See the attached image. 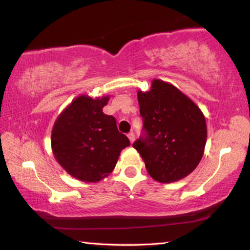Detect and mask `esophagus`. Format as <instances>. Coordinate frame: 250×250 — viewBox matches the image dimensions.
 I'll list each match as a JSON object with an SVG mask.
<instances>
[{
    "label": "esophagus",
    "instance_id": "obj_1",
    "mask_svg": "<svg viewBox=\"0 0 250 250\" xmlns=\"http://www.w3.org/2000/svg\"><path fill=\"white\" fill-rule=\"evenodd\" d=\"M128 138H129L130 142H131V143H133V141H134V133H133V132H130V133H128Z\"/></svg>",
    "mask_w": 250,
    "mask_h": 250
}]
</instances>
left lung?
Wrapping results in <instances>:
<instances>
[{
	"label": "left lung",
	"mask_w": 250,
	"mask_h": 250,
	"mask_svg": "<svg viewBox=\"0 0 250 250\" xmlns=\"http://www.w3.org/2000/svg\"><path fill=\"white\" fill-rule=\"evenodd\" d=\"M143 133L132 146L152 179L172 183L195 170L206 145L205 117L173 84L154 79L151 90L138 91Z\"/></svg>",
	"instance_id": "1"
}]
</instances>
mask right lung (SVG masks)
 Segmentation results:
<instances>
[{
    "label": "right lung",
    "instance_id": "obj_1",
    "mask_svg": "<svg viewBox=\"0 0 250 250\" xmlns=\"http://www.w3.org/2000/svg\"><path fill=\"white\" fill-rule=\"evenodd\" d=\"M109 96H79L55 121L52 149L57 162L75 179L96 183L115 168L120 152L130 146L126 135L118 131L115 117L103 108Z\"/></svg>",
    "mask_w": 250,
    "mask_h": 250
}]
</instances>
